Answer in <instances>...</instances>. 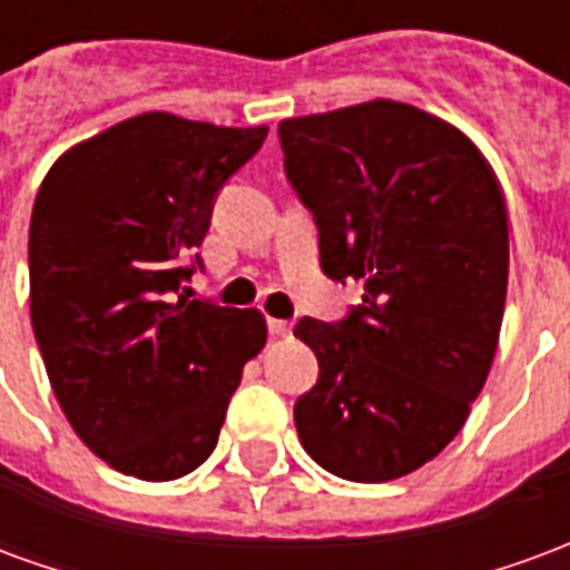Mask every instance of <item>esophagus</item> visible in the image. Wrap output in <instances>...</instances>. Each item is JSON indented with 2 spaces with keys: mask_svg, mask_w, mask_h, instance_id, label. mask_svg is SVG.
<instances>
[{
  "mask_svg": "<svg viewBox=\"0 0 570 570\" xmlns=\"http://www.w3.org/2000/svg\"><path fill=\"white\" fill-rule=\"evenodd\" d=\"M289 330H293V323L289 321H268V333H272L274 338H286Z\"/></svg>",
  "mask_w": 570,
  "mask_h": 570,
  "instance_id": "esophagus-1",
  "label": "esophagus"
}]
</instances>
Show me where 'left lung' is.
I'll use <instances>...</instances> for the list:
<instances>
[{"label":"left lung","mask_w":570,"mask_h":570,"mask_svg":"<svg viewBox=\"0 0 570 570\" xmlns=\"http://www.w3.org/2000/svg\"><path fill=\"white\" fill-rule=\"evenodd\" d=\"M277 134L323 272L363 281L345 321L293 330L321 363L293 409L298 440L351 482L406 476L458 436L489 379L510 272L501 183L470 137L396 100Z\"/></svg>","instance_id":"1"}]
</instances>
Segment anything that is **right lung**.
<instances>
[{
  "instance_id": "right-lung-1",
  "label": "right lung",
  "mask_w": 570,
  "mask_h": 570,
  "mask_svg": "<svg viewBox=\"0 0 570 570\" xmlns=\"http://www.w3.org/2000/svg\"><path fill=\"white\" fill-rule=\"evenodd\" d=\"M265 137L142 112L63 151L39 186L32 333L72 430L125 476L167 482L204 464L265 347L259 311L183 286L216 191Z\"/></svg>"
}]
</instances>
